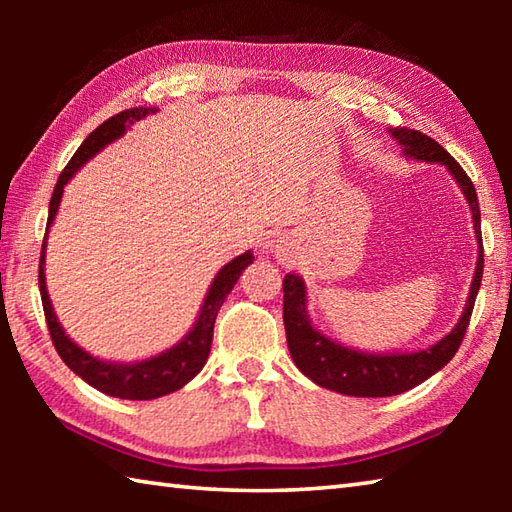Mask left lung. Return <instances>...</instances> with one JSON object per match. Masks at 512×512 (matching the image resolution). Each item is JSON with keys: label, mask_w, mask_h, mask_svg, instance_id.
Segmentation results:
<instances>
[{"label": "left lung", "mask_w": 512, "mask_h": 512, "mask_svg": "<svg viewBox=\"0 0 512 512\" xmlns=\"http://www.w3.org/2000/svg\"><path fill=\"white\" fill-rule=\"evenodd\" d=\"M391 133L397 142L402 144L406 158H415L422 162H438L449 169L456 178L458 187L470 203L476 244H479V259H476L474 280L467 296V305L463 316L458 318L456 327L449 332L445 339L429 345L427 350L418 352H391V354H375L361 352L354 348L327 339L318 329L311 325L307 316V287L302 277L296 273L284 275V329H287L289 352L302 375H307L314 384L329 388V391L352 395V397H391L404 391H411L424 379L447 366L452 361L463 343L465 329L470 325V316L474 309L476 293L481 287L483 277V239H481V212L479 198L472 180L467 178L461 164L449 155L443 146L429 135L413 128H391Z\"/></svg>", "instance_id": "left-lung-1"}]
</instances>
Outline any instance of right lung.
<instances>
[{"label": "right lung", "mask_w": 512, "mask_h": 512, "mask_svg": "<svg viewBox=\"0 0 512 512\" xmlns=\"http://www.w3.org/2000/svg\"><path fill=\"white\" fill-rule=\"evenodd\" d=\"M153 112H158V108L140 106L131 110H121L119 115L103 121L99 128H94V131L85 137V142L79 146V151L72 155V160L67 162V167L63 169V173H60L58 183L54 187V194H51L45 244H42V253H40L38 287H40L42 309H45L47 327H49V334H51V341H54L56 352L60 354V359L65 361V366L72 372H76L83 381H88L90 386H94L101 393H106L110 397H119V400H155V397L169 395L173 391H178V388H183L187 381H192L198 372L203 370L207 357H210L216 314H219L223 300L228 298V293L237 284L239 275L244 273V268L248 264H253L255 259L253 253L246 250L244 255L235 257L232 262L225 264L219 273H216L194 327L189 329V334L183 341L173 345V348H169L167 352L158 354V357H151L137 363L101 361L97 357H92L90 352L79 348V345L65 334L63 325L58 323L54 307H51L47 284H45L47 235H49L51 223L56 219L60 198H63V189L69 183V178H72L85 162L92 160L103 146L115 142L117 137H121L128 128H131V124L144 119L146 115H153Z\"/></svg>", "instance_id": "obj_1"}]
</instances>
